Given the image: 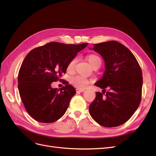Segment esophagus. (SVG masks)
<instances>
[{"label": "esophagus", "mask_w": 156, "mask_h": 156, "mask_svg": "<svg viewBox=\"0 0 156 156\" xmlns=\"http://www.w3.org/2000/svg\"><path fill=\"white\" fill-rule=\"evenodd\" d=\"M84 91V90L83 89H79V88H77L76 89V92H83Z\"/></svg>", "instance_id": "esophagus-1"}]
</instances>
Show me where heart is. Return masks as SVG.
<instances>
[{
  "label": "heart",
  "mask_w": 156,
  "mask_h": 156,
  "mask_svg": "<svg viewBox=\"0 0 156 156\" xmlns=\"http://www.w3.org/2000/svg\"><path fill=\"white\" fill-rule=\"evenodd\" d=\"M87 60L90 64L91 65V66L94 68H99L101 64V60L100 56L96 54H91L87 56ZM77 62V58L75 57L71 60L67 66V71L68 72H72L74 70L75 64ZM71 83H72L73 85L76 87L77 88L79 89H84L88 87L90 81L89 80L81 76V75H75V76L73 77L71 79Z\"/></svg>",
  "instance_id": "b5f03b06"
}]
</instances>
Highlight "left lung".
I'll use <instances>...</instances> for the list:
<instances>
[{"label":"left lung","mask_w":156,"mask_h":156,"mask_svg":"<svg viewBox=\"0 0 156 156\" xmlns=\"http://www.w3.org/2000/svg\"><path fill=\"white\" fill-rule=\"evenodd\" d=\"M92 49L103 56L105 71L95 83L103 92H96L95 100L89 106V112L102 126H119L133 116L140 105L142 70L133 54L119 42H102L94 44Z\"/></svg>","instance_id":"left-lung-1"}]
</instances>
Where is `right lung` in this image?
Returning <instances> with one entry per match:
<instances>
[{
	"label": "right lung",
	"instance_id": "1",
	"mask_svg": "<svg viewBox=\"0 0 156 156\" xmlns=\"http://www.w3.org/2000/svg\"><path fill=\"white\" fill-rule=\"evenodd\" d=\"M88 45L50 42L31 50L18 74V89L29 115L37 122L52 123L66 111L75 90L66 84L60 90L51 84L61 79L69 61Z\"/></svg>",
	"mask_w": 156,
	"mask_h": 156
}]
</instances>
